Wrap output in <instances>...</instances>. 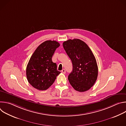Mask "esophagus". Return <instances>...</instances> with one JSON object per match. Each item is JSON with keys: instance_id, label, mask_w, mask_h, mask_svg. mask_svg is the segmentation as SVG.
<instances>
[{"instance_id": "esophagus-1", "label": "esophagus", "mask_w": 126, "mask_h": 126, "mask_svg": "<svg viewBox=\"0 0 126 126\" xmlns=\"http://www.w3.org/2000/svg\"><path fill=\"white\" fill-rule=\"evenodd\" d=\"M61 72H62L63 73H64V74H65V73H66V70H65V69H62V71H61Z\"/></svg>"}]
</instances>
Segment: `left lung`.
I'll return each instance as SVG.
<instances>
[{"instance_id":"obj_1","label":"left lung","mask_w":126,"mask_h":126,"mask_svg":"<svg viewBox=\"0 0 126 126\" xmlns=\"http://www.w3.org/2000/svg\"><path fill=\"white\" fill-rule=\"evenodd\" d=\"M63 46L73 65L68 79L75 90L82 92L90 89L98 77L96 58L89 46L79 39H69Z\"/></svg>"}]
</instances>
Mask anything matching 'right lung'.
I'll use <instances>...</instances> for the list:
<instances>
[{
	"instance_id": "right-lung-1",
	"label": "right lung",
	"mask_w": 126,
	"mask_h": 126,
	"mask_svg": "<svg viewBox=\"0 0 126 126\" xmlns=\"http://www.w3.org/2000/svg\"><path fill=\"white\" fill-rule=\"evenodd\" d=\"M60 44L56 41L47 40L41 43L31 56L26 67L28 82L39 90H46L54 82L60 73L52 57Z\"/></svg>"
}]
</instances>
